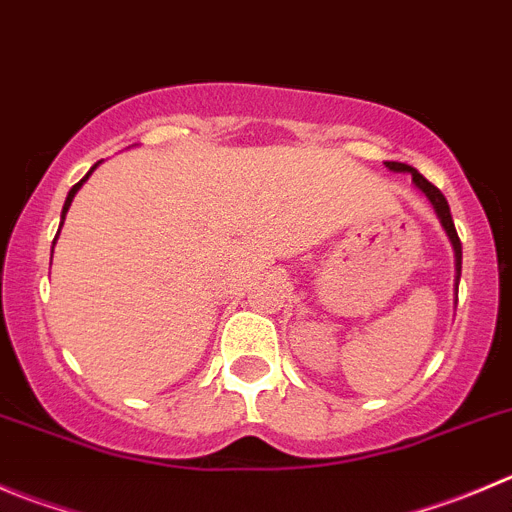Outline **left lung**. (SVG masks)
<instances>
[{
    "mask_svg": "<svg viewBox=\"0 0 512 512\" xmlns=\"http://www.w3.org/2000/svg\"><path fill=\"white\" fill-rule=\"evenodd\" d=\"M384 168H389L392 173H410L412 183H415L417 191L425 193V198L432 203V208H435L437 218H440L442 228H445L447 238H450V243H452V251H455V294H457V284H460V271H462V243H460V238H457L455 223H452V216H450V206H447V198L442 196L440 188H435L430 180L422 178V175L417 173L412 165L397 163V160H387V163H384Z\"/></svg>",
    "mask_w": 512,
    "mask_h": 512,
    "instance_id": "8db88e82",
    "label": "left lung"
}]
</instances>
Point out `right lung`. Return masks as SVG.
I'll return each instance as SVG.
<instances>
[{"label":"right lung","mask_w":512,"mask_h":512,"mask_svg":"<svg viewBox=\"0 0 512 512\" xmlns=\"http://www.w3.org/2000/svg\"><path fill=\"white\" fill-rule=\"evenodd\" d=\"M97 165H100V163H95V165H92V168H90V173H87V175H85V178H82V180H80V183H75V186H72V188H70V193H67V201H65V206H62V216H60V228H62V223H65V216H67V211H70V206H72V198H75V193H77V191H80V188H82V183H85V180H87V178H90V175H92V170H95V168H97ZM57 236H60V231H57ZM57 236H55V241H57ZM52 251H55V246H52Z\"/></svg>","instance_id":"add662e5"}]
</instances>
